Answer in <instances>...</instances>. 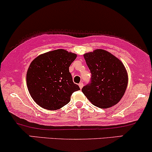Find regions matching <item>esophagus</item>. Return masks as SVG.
Instances as JSON below:
<instances>
[{"mask_svg":"<svg viewBox=\"0 0 152 152\" xmlns=\"http://www.w3.org/2000/svg\"><path fill=\"white\" fill-rule=\"evenodd\" d=\"M79 87L80 89H82V88L83 87V83H82V82H80V83L79 84Z\"/></svg>","mask_w":152,"mask_h":152,"instance_id":"esophagus-1","label":"esophagus"}]
</instances>
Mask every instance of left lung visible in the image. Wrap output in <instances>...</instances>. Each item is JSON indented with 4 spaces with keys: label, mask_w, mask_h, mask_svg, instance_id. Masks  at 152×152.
I'll list each match as a JSON object with an SVG mask.
<instances>
[{
    "label": "left lung",
    "mask_w": 152,
    "mask_h": 152,
    "mask_svg": "<svg viewBox=\"0 0 152 152\" xmlns=\"http://www.w3.org/2000/svg\"><path fill=\"white\" fill-rule=\"evenodd\" d=\"M90 70L91 81L82 91L91 104L102 108L120 102L128 86V73L123 63L109 52L96 49L84 55Z\"/></svg>",
    "instance_id": "1"
}]
</instances>
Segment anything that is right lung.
<instances>
[{
    "mask_svg": "<svg viewBox=\"0 0 152 152\" xmlns=\"http://www.w3.org/2000/svg\"><path fill=\"white\" fill-rule=\"evenodd\" d=\"M77 55L57 49L39 56L27 72V85L31 98L47 110H58L68 104L75 91L80 90L69 72Z\"/></svg>",
    "mask_w": 152,
    "mask_h": 152,
    "instance_id": "obj_1",
    "label": "right lung"
}]
</instances>
